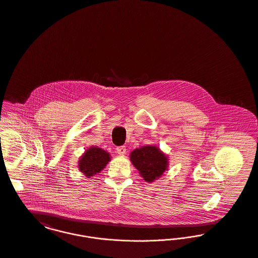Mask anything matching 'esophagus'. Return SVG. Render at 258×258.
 I'll return each mask as SVG.
<instances>
[{
    "label": "esophagus",
    "mask_w": 258,
    "mask_h": 258,
    "mask_svg": "<svg viewBox=\"0 0 258 258\" xmlns=\"http://www.w3.org/2000/svg\"><path fill=\"white\" fill-rule=\"evenodd\" d=\"M115 150H116L117 154H120V155H122V154H124V153L126 152V148H125V146H124V145L117 146V147L115 148Z\"/></svg>",
    "instance_id": "obj_1"
}]
</instances>
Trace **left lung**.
I'll return each instance as SVG.
<instances>
[{"mask_svg": "<svg viewBox=\"0 0 258 258\" xmlns=\"http://www.w3.org/2000/svg\"><path fill=\"white\" fill-rule=\"evenodd\" d=\"M130 156L135 167L147 182L159 178L167 169L168 159L156 146L146 145L135 149Z\"/></svg>", "mask_w": 258, "mask_h": 258, "instance_id": "8db88e82", "label": "left lung"}]
</instances>
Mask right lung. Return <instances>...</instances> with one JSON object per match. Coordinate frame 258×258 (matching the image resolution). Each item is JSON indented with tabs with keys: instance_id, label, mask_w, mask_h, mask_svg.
I'll return each mask as SVG.
<instances>
[{
	"instance_id": "1",
	"label": "right lung",
	"mask_w": 258,
	"mask_h": 258,
	"mask_svg": "<svg viewBox=\"0 0 258 258\" xmlns=\"http://www.w3.org/2000/svg\"><path fill=\"white\" fill-rule=\"evenodd\" d=\"M110 155L100 147H90L79 161V169L88 178L103 170L110 161Z\"/></svg>"
}]
</instances>
